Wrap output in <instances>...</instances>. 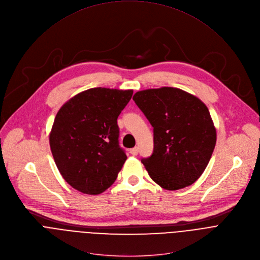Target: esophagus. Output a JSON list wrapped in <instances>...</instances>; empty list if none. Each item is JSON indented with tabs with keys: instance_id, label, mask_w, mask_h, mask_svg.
<instances>
[{
	"instance_id": "obj_1",
	"label": "esophagus",
	"mask_w": 260,
	"mask_h": 260,
	"mask_svg": "<svg viewBox=\"0 0 260 260\" xmlns=\"http://www.w3.org/2000/svg\"><path fill=\"white\" fill-rule=\"evenodd\" d=\"M129 153H131L132 155H134V156L138 155V153H139V149H138V147H135V148L131 149V150H129Z\"/></svg>"
}]
</instances>
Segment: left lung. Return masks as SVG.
Here are the masks:
<instances>
[{
  "label": "left lung",
  "instance_id": "1",
  "mask_svg": "<svg viewBox=\"0 0 260 260\" xmlns=\"http://www.w3.org/2000/svg\"><path fill=\"white\" fill-rule=\"evenodd\" d=\"M133 99L153 126V153L141 160L150 178L169 191L194 184L205 170L216 143L206 105L169 86L137 92Z\"/></svg>",
  "mask_w": 260,
  "mask_h": 260
}]
</instances>
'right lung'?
<instances>
[{
	"instance_id": "1",
	"label": "right lung",
	"mask_w": 260,
	"mask_h": 260,
	"mask_svg": "<svg viewBox=\"0 0 260 260\" xmlns=\"http://www.w3.org/2000/svg\"><path fill=\"white\" fill-rule=\"evenodd\" d=\"M132 96L133 90L94 88L58 111L50 147L61 176L75 190L98 195L115 182L126 160L117 118Z\"/></svg>"
}]
</instances>
